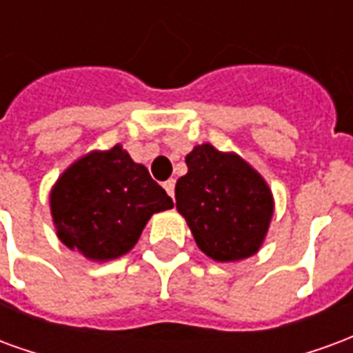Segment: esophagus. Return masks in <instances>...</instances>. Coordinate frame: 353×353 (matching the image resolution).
I'll return each mask as SVG.
<instances>
[{
  "mask_svg": "<svg viewBox=\"0 0 353 353\" xmlns=\"http://www.w3.org/2000/svg\"><path fill=\"white\" fill-rule=\"evenodd\" d=\"M164 189H166V192H168L170 196L174 199V189H176V181L174 179H168V181H164V185H162Z\"/></svg>",
  "mask_w": 353,
  "mask_h": 353,
  "instance_id": "1",
  "label": "esophagus"
}]
</instances>
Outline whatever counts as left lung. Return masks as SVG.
I'll list each match as a JSON object with an SVG mask.
<instances>
[{"label": "left lung", "instance_id": "left-lung-1", "mask_svg": "<svg viewBox=\"0 0 353 353\" xmlns=\"http://www.w3.org/2000/svg\"><path fill=\"white\" fill-rule=\"evenodd\" d=\"M189 172L176 183V208L194 242L219 263L259 252L274 214L272 192L257 170L234 153L202 143L185 157Z\"/></svg>", "mask_w": 353, "mask_h": 353}]
</instances>
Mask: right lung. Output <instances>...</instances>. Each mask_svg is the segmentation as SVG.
<instances>
[{
    "label": "right lung",
    "instance_id": "add662e5",
    "mask_svg": "<svg viewBox=\"0 0 353 353\" xmlns=\"http://www.w3.org/2000/svg\"><path fill=\"white\" fill-rule=\"evenodd\" d=\"M170 208L174 202L166 191L123 145L81 157L50 191L60 242L92 261L130 252L151 215Z\"/></svg>",
    "mask_w": 353,
    "mask_h": 353
}]
</instances>
